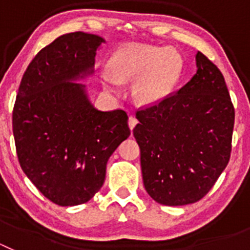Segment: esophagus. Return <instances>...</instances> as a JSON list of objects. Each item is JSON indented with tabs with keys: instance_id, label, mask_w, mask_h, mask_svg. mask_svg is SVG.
Segmentation results:
<instances>
[{
	"instance_id": "1",
	"label": "esophagus",
	"mask_w": 250,
	"mask_h": 250,
	"mask_svg": "<svg viewBox=\"0 0 250 250\" xmlns=\"http://www.w3.org/2000/svg\"><path fill=\"white\" fill-rule=\"evenodd\" d=\"M127 124H129L130 130H132V129H134V127H135L136 124H138V119H136L135 116H132V115H131V116H130V118H129V123H127Z\"/></svg>"
}]
</instances>
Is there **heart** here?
<instances>
[{"instance_id":"obj_1","label":"heart","mask_w":250,"mask_h":250,"mask_svg":"<svg viewBox=\"0 0 250 250\" xmlns=\"http://www.w3.org/2000/svg\"><path fill=\"white\" fill-rule=\"evenodd\" d=\"M112 74L104 75L106 86L119 92L120 81H134L136 100L145 105L164 101L178 86L183 72V59L175 48L159 46H123L110 59Z\"/></svg>"}]
</instances>
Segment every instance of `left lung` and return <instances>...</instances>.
<instances>
[{"instance_id":"1","label":"left lung","mask_w":250,"mask_h":250,"mask_svg":"<svg viewBox=\"0 0 250 250\" xmlns=\"http://www.w3.org/2000/svg\"><path fill=\"white\" fill-rule=\"evenodd\" d=\"M195 61L187 85L136 112L140 123L132 131L145 189L169 207L202 199L230 158L234 107L224 76L199 51Z\"/></svg>"}]
</instances>
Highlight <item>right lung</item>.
I'll return each instance as SVG.
<instances>
[{
	"label": "right lung",
	"instance_id": "obj_1",
	"mask_svg": "<svg viewBox=\"0 0 250 250\" xmlns=\"http://www.w3.org/2000/svg\"><path fill=\"white\" fill-rule=\"evenodd\" d=\"M105 40L72 32L57 37L23 74L12 126L23 173L48 200L83 204L101 189L106 164L130 135L124 110L101 111L77 81L94 74Z\"/></svg>",
	"mask_w": 250,
	"mask_h": 250
}]
</instances>
